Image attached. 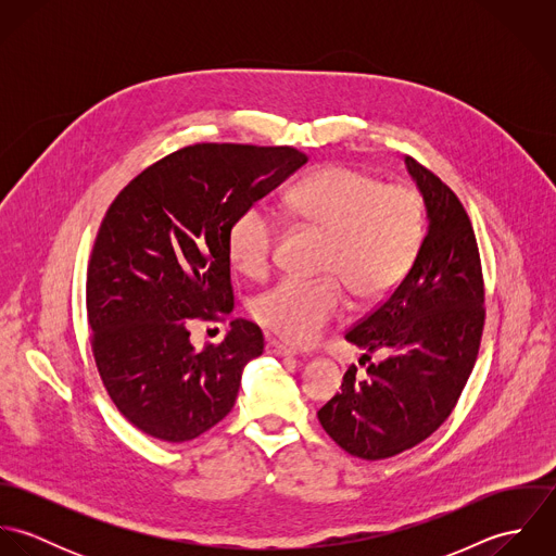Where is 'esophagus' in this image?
<instances>
[{"label":"esophagus","mask_w":556,"mask_h":556,"mask_svg":"<svg viewBox=\"0 0 556 556\" xmlns=\"http://www.w3.org/2000/svg\"><path fill=\"white\" fill-rule=\"evenodd\" d=\"M265 351H267V355H276V357H291V355H295V351L291 346H287V344H282L278 340H267Z\"/></svg>","instance_id":"esophagus-1"}]
</instances>
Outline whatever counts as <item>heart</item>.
Returning a JSON list of instances; mask_svg holds the SVG:
<instances>
[{"label":"heart","instance_id":"obj_1","mask_svg":"<svg viewBox=\"0 0 556 556\" xmlns=\"http://www.w3.org/2000/svg\"><path fill=\"white\" fill-rule=\"evenodd\" d=\"M285 210L327 236L320 271L331 278H285L252 300L258 325L291 344H315L346 308L344 283L357 302L390 295L408 274L426 233L421 197L402 184L346 164H329L285 194ZM278 223L261 205L243 210L229 231V254L248 278L269 271ZM343 283L340 286L339 282Z\"/></svg>","mask_w":556,"mask_h":556}]
</instances>
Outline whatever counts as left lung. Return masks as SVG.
<instances>
[{"instance_id": "1", "label": "left lung", "mask_w": 556, "mask_h": 556, "mask_svg": "<svg viewBox=\"0 0 556 556\" xmlns=\"http://www.w3.org/2000/svg\"><path fill=\"white\" fill-rule=\"evenodd\" d=\"M417 184L428 229L408 274L390 298L346 331L370 353L357 381L351 366L342 392L320 410L325 432L351 456L392 458L428 439L452 413L476 366L483 329V278L471 220L458 197L417 160L404 159Z\"/></svg>"}]
</instances>
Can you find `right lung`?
I'll use <instances>...</instances> for the list:
<instances>
[{"label":"right lung","instance_id":"right-lung-1","mask_svg":"<svg viewBox=\"0 0 556 556\" xmlns=\"http://www.w3.org/2000/svg\"><path fill=\"white\" fill-rule=\"evenodd\" d=\"M308 156L295 148L197 143L137 175L111 203L87 267V318L100 379L141 432L184 443L236 404L258 325L236 318L194 349V318L233 311L229 231Z\"/></svg>","mask_w":556,"mask_h":556}]
</instances>
